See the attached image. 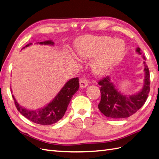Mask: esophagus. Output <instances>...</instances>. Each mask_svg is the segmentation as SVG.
<instances>
[{
    "label": "esophagus",
    "mask_w": 159,
    "mask_h": 159,
    "mask_svg": "<svg viewBox=\"0 0 159 159\" xmlns=\"http://www.w3.org/2000/svg\"><path fill=\"white\" fill-rule=\"evenodd\" d=\"M89 82L84 79H82L80 80V88H85L88 85Z\"/></svg>",
    "instance_id": "obj_1"
}]
</instances>
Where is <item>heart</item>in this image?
Wrapping results in <instances>:
<instances>
[{"label":"heart","instance_id":"1","mask_svg":"<svg viewBox=\"0 0 159 159\" xmlns=\"http://www.w3.org/2000/svg\"><path fill=\"white\" fill-rule=\"evenodd\" d=\"M108 36H89L77 42L76 52L82 59H89L98 53L91 63V68L97 75L108 72L121 56L125 45L120 40Z\"/></svg>","mask_w":159,"mask_h":159}]
</instances>
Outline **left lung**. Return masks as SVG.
I'll list each match as a JSON object with an SVG mask.
<instances>
[{
    "label": "left lung",
    "mask_w": 159,
    "mask_h": 159,
    "mask_svg": "<svg viewBox=\"0 0 159 159\" xmlns=\"http://www.w3.org/2000/svg\"><path fill=\"white\" fill-rule=\"evenodd\" d=\"M136 51L142 55L141 49L138 47ZM143 60L144 55H142ZM144 66V83L138 93L131 95H125L118 91L114 84L107 76L98 82L100 85L101 100L98 104L100 112L107 117L112 119H123L133 115L144 104L150 91V72L146 61Z\"/></svg>",
    "instance_id": "obj_1"
}]
</instances>
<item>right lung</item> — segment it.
<instances>
[{
	"label": "right lung",
	"mask_w": 159,
	"mask_h": 159,
	"mask_svg": "<svg viewBox=\"0 0 159 159\" xmlns=\"http://www.w3.org/2000/svg\"><path fill=\"white\" fill-rule=\"evenodd\" d=\"M37 43H39L40 45H54L52 40H46ZM30 45H32V43L28 44L22 48V49ZM79 79L78 77L69 80L49 104L44 108L36 110H30L23 108L17 102L13 95H12V96L17 110L26 119L39 125H52L57 123L64 116L73 95L79 90Z\"/></svg>",
	"instance_id": "right-lung-1"
}]
</instances>
